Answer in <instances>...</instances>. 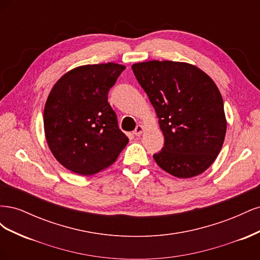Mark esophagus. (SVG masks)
Listing matches in <instances>:
<instances>
[{"mask_svg":"<svg viewBox=\"0 0 260 260\" xmlns=\"http://www.w3.org/2000/svg\"><path fill=\"white\" fill-rule=\"evenodd\" d=\"M143 130H144V127H143V125H142V124H138L137 127H136V129H135V131H133V135L137 136V137H139V136L142 135Z\"/></svg>","mask_w":260,"mask_h":260,"instance_id":"obj_1","label":"esophagus"}]
</instances>
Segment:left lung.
I'll return each mask as SVG.
<instances>
[{
	"label": "left lung",
	"instance_id": "left-lung-1",
	"mask_svg": "<svg viewBox=\"0 0 260 260\" xmlns=\"http://www.w3.org/2000/svg\"><path fill=\"white\" fill-rule=\"evenodd\" d=\"M154 106L165 144L153 155L158 166L178 178H192L215 161L226 120L223 100L205 73L187 62L149 60L132 65Z\"/></svg>",
	"mask_w": 260,
	"mask_h": 260
}]
</instances>
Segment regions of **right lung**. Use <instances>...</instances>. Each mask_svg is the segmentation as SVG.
I'll list each match as a JSON object with an SVG mask.
<instances>
[{"mask_svg": "<svg viewBox=\"0 0 260 260\" xmlns=\"http://www.w3.org/2000/svg\"><path fill=\"white\" fill-rule=\"evenodd\" d=\"M124 69L115 62L77 67L54 84L46 100L43 121L49 147L77 175L91 176L111 166L129 142L107 102Z\"/></svg>", "mask_w": 260, "mask_h": 260, "instance_id": "obj_1", "label": "right lung"}]
</instances>
